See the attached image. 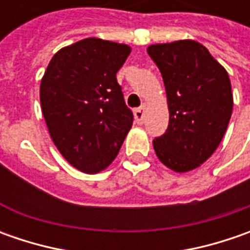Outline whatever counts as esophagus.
<instances>
[{
	"instance_id": "obj_1",
	"label": "esophagus",
	"mask_w": 250,
	"mask_h": 250,
	"mask_svg": "<svg viewBox=\"0 0 250 250\" xmlns=\"http://www.w3.org/2000/svg\"><path fill=\"white\" fill-rule=\"evenodd\" d=\"M145 111H146V105H142L138 110H135L133 115H135V121L138 124H143V117H145Z\"/></svg>"
}]
</instances>
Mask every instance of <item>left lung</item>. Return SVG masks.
Returning <instances> with one entry per match:
<instances>
[{"instance_id":"obj_1","label":"left lung","mask_w":250,"mask_h":250,"mask_svg":"<svg viewBox=\"0 0 250 250\" xmlns=\"http://www.w3.org/2000/svg\"><path fill=\"white\" fill-rule=\"evenodd\" d=\"M169 111L167 132L153 140L159 160L175 172L200 167L218 147L232 114V91L226 68L195 40L151 44Z\"/></svg>"}]
</instances>
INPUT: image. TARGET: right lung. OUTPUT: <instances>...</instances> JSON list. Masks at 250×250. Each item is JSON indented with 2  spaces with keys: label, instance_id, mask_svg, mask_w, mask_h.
Listing matches in <instances>:
<instances>
[{
  "label": "right lung",
  "instance_id": "obj_1",
  "mask_svg": "<svg viewBox=\"0 0 250 250\" xmlns=\"http://www.w3.org/2000/svg\"><path fill=\"white\" fill-rule=\"evenodd\" d=\"M130 47L97 37L54 54L40 83L43 117L54 145L72 167L97 174L117 157L132 128L117 72Z\"/></svg>",
  "mask_w": 250,
  "mask_h": 250
}]
</instances>
